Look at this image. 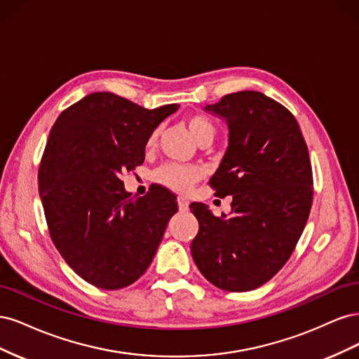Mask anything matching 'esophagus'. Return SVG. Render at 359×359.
<instances>
[{
    "label": "esophagus",
    "instance_id": "1",
    "mask_svg": "<svg viewBox=\"0 0 359 359\" xmlns=\"http://www.w3.org/2000/svg\"><path fill=\"white\" fill-rule=\"evenodd\" d=\"M177 202H178V208H180L181 212H186V211L189 210V201H187L186 198L180 196V198L177 199Z\"/></svg>",
    "mask_w": 359,
    "mask_h": 359
}]
</instances>
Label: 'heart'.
Returning <instances> with one entry per match:
<instances>
[{
  "mask_svg": "<svg viewBox=\"0 0 359 359\" xmlns=\"http://www.w3.org/2000/svg\"><path fill=\"white\" fill-rule=\"evenodd\" d=\"M187 126L193 137L196 142H201L203 139L212 140L214 137V126L203 116H190L187 119ZM158 135V128H156L148 137V145H153L156 142ZM202 178V170L198 166H187V165H178V163H166V165L160 166L154 172V180L160 182L161 186L172 189L180 193H187L194 184Z\"/></svg>",
  "mask_w": 359,
  "mask_h": 359,
  "instance_id": "obj_1",
  "label": "heart"
}]
</instances>
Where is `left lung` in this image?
Listing matches in <instances>:
<instances>
[{"label":"left lung","mask_w":359,"mask_h":359,"mask_svg":"<svg viewBox=\"0 0 359 359\" xmlns=\"http://www.w3.org/2000/svg\"><path fill=\"white\" fill-rule=\"evenodd\" d=\"M205 111L226 119L229 145L210 180L215 196H232L231 217L205 203L191 256L202 276L227 292L265 285L287 262L306 227L313 172L301 128L283 104L259 91L222 97Z\"/></svg>","instance_id":"obj_1"}]
</instances>
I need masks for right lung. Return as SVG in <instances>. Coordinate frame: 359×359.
<instances>
[{"label": "right lung", "mask_w": 359, "mask_h": 359, "mask_svg": "<svg viewBox=\"0 0 359 359\" xmlns=\"http://www.w3.org/2000/svg\"><path fill=\"white\" fill-rule=\"evenodd\" d=\"M177 109H145L112 93H93L50 128L39 168L49 235L67 265L95 287L135 283L178 211L170 190L151 186L133 198L121 180L142 165L149 135Z\"/></svg>", "instance_id": "right-lung-1"}]
</instances>
